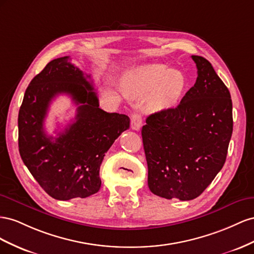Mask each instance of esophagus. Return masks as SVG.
Segmentation results:
<instances>
[{"mask_svg":"<svg viewBox=\"0 0 254 254\" xmlns=\"http://www.w3.org/2000/svg\"><path fill=\"white\" fill-rule=\"evenodd\" d=\"M142 126V118L140 114L138 113H134L131 117V127L135 131H139L140 127Z\"/></svg>","mask_w":254,"mask_h":254,"instance_id":"1","label":"esophagus"}]
</instances>
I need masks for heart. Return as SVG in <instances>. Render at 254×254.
Segmentation results:
<instances>
[{
	"instance_id": "heart-1",
	"label": "heart",
	"mask_w": 254,
	"mask_h": 254,
	"mask_svg": "<svg viewBox=\"0 0 254 254\" xmlns=\"http://www.w3.org/2000/svg\"><path fill=\"white\" fill-rule=\"evenodd\" d=\"M187 78L183 72L172 70L163 64H143L128 73L126 88L132 97L151 96L150 105L164 110L177 104L186 89Z\"/></svg>"
}]
</instances>
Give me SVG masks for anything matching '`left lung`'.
<instances>
[{"instance_id":"8db88e82","label":"left lung","mask_w":254,"mask_h":254,"mask_svg":"<svg viewBox=\"0 0 254 254\" xmlns=\"http://www.w3.org/2000/svg\"><path fill=\"white\" fill-rule=\"evenodd\" d=\"M191 59L194 85L177 107L150 115L141 129L148 186L165 199L199 197L223 167L233 132L229 89L204 57Z\"/></svg>"}]
</instances>
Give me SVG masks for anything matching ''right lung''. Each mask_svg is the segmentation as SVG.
Masks as SVG:
<instances>
[{
  "instance_id": "add662e5",
  "label": "right lung",
  "mask_w": 254,
  "mask_h": 254,
  "mask_svg": "<svg viewBox=\"0 0 254 254\" xmlns=\"http://www.w3.org/2000/svg\"><path fill=\"white\" fill-rule=\"evenodd\" d=\"M90 75L69 62H50L25 90L18 117L21 158L48 194L56 200L86 198L99 191L100 166L118 136L129 127L127 115L99 107ZM68 94L78 105L75 121L56 137L44 131L49 103Z\"/></svg>"
}]
</instances>
